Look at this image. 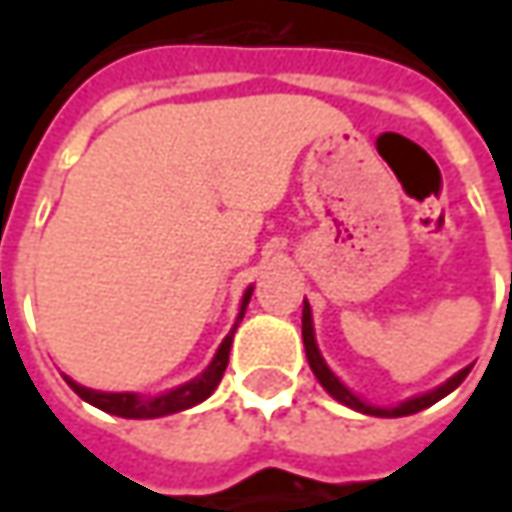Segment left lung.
Masks as SVG:
<instances>
[{
    "instance_id": "left-lung-1",
    "label": "left lung",
    "mask_w": 512,
    "mask_h": 512,
    "mask_svg": "<svg viewBox=\"0 0 512 512\" xmlns=\"http://www.w3.org/2000/svg\"><path fill=\"white\" fill-rule=\"evenodd\" d=\"M302 339H305V353H307V362H310V370H313V376L319 379V384L325 387L327 393L336 399V402L347 404V407H353V410H359V413H367V416H382V419H396V416H410V413H419L424 407H430V404H436L439 399H444L447 393H453L459 384L467 379V373H470V367H464L459 370L453 379H447L444 384H439L436 390H430V393H424V396H413V399H407L399 407H373V404L362 402L359 396H353L347 387H344L339 379H336V373L330 370L322 359V353H319V347H316V336H313V316H310V305L305 302V310H302Z\"/></svg>"
}]
</instances>
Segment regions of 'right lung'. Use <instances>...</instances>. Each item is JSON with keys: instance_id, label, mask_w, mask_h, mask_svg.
<instances>
[{"instance_id": "1", "label": "right lung", "mask_w": 512, "mask_h": 512, "mask_svg": "<svg viewBox=\"0 0 512 512\" xmlns=\"http://www.w3.org/2000/svg\"><path fill=\"white\" fill-rule=\"evenodd\" d=\"M250 293H253V287H247L245 290L239 319H236L233 330L225 336V342L219 344V350H216L213 362L207 364L205 373L196 376V379H190L187 384H179L176 390H168V393H162V396H139V393H102V390H90V387H82V384H76L73 379H68V376H65V382L70 384V390H73L76 396H82L88 404L105 410V413H113V416H122V419H159V416H170V413H179V410H187V407H193V404L205 402L207 396L216 390V384L222 382V376H225L227 356H230V344H233V333H236V327H239L242 316H245Z\"/></svg>"}]
</instances>
